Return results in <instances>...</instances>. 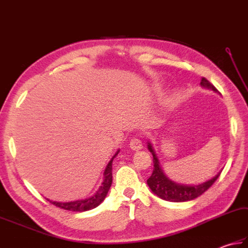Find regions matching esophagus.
<instances>
[{"label":"esophagus","instance_id":"obj_1","mask_svg":"<svg viewBox=\"0 0 248 248\" xmlns=\"http://www.w3.org/2000/svg\"><path fill=\"white\" fill-rule=\"evenodd\" d=\"M130 148L132 150H140L143 148V144L139 139H132L130 141Z\"/></svg>","mask_w":248,"mask_h":248}]
</instances>
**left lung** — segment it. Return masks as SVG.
<instances>
[{
  "label": "left lung",
  "instance_id": "8db88e82",
  "mask_svg": "<svg viewBox=\"0 0 248 248\" xmlns=\"http://www.w3.org/2000/svg\"><path fill=\"white\" fill-rule=\"evenodd\" d=\"M200 85L203 88L211 89V91L215 93H218L217 89L204 78H202V80H200ZM147 147H148V150L152 154V156H154V171H152L150 178L147 180V184H148L152 193L155 194L157 197L167 200V202H184L197 198L217 181V179L219 177L220 172H222V170H219L217 175L209 179L208 181H204L200 184H195V186L175 182L165 175L150 140L147 141Z\"/></svg>",
  "mask_w": 248,
  "mask_h": 248
}]
</instances>
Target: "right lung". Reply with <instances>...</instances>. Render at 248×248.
<instances>
[{"label":"right lung","instance_id":"obj_1","mask_svg":"<svg viewBox=\"0 0 248 248\" xmlns=\"http://www.w3.org/2000/svg\"><path fill=\"white\" fill-rule=\"evenodd\" d=\"M119 149L116 151V154L113 155L112 159L109 160L108 163L107 167H105L104 172H103V181L101 186H99L98 191L94 193L93 196L85 198V199H78L75 200V202H52L50 200L51 203H53L56 207L64 210H69V211H75V212H84L88 211V210H92L97 208L98 205L101 203L103 200L107 197V195L109 191V187L112 186L113 181V175H112V165H113V160L114 157L119 154Z\"/></svg>","mask_w":248,"mask_h":248}]
</instances>
